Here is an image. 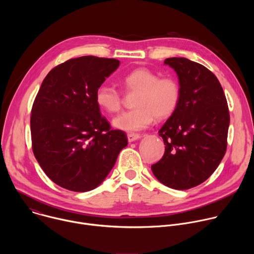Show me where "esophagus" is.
I'll use <instances>...</instances> for the list:
<instances>
[{"label": "esophagus", "instance_id": "obj_1", "mask_svg": "<svg viewBox=\"0 0 254 254\" xmlns=\"http://www.w3.org/2000/svg\"><path fill=\"white\" fill-rule=\"evenodd\" d=\"M139 137H140V134H138V133H133V132H129V133H127V139H128V141H129V142L134 141V140L138 139Z\"/></svg>", "mask_w": 254, "mask_h": 254}]
</instances>
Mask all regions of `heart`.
I'll use <instances>...</instances> for the list:
<instances>
[{
    "mask_svg": "<svg viewBox=\"0 0 254 254\" xmlns=\"http://www.w3.org/2000/svg\"><path fill=\"white\" fill-rule=\"evenodd\" d=\"M120 83L126 93H135L132 99L134 108L114 120V126L123 130H139L149 127L155 118L159 121L168 119L175 113L180 101L181 89L177 79L172 76L159 77L148 68L130 71ZM94 98L107 114H118L123 105L121 92L111 85H99Z\"/></svg>",
    "mask_w": 254,
    "mask_h": 254,
    "instance_id": "1",
    "label": "heart"
}]
</instances>
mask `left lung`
<instances>
[{"instance_id": "8db88e82", "label": "left lung", "mask_w": 254, "mask_h": 254, "mask_svg": "<svg viewBox=\"0 0 254 254\" xmlns=\"http://www.w3.org/2000/svg\"><path fill=\"white\" fill-rule=\"evenodd\" d=\"M164 63L176 71L181 96L159 130L165 154L152 171L169 188L187 190L206 181L226 153L228 105L219 80L205 66L182 57Z\"/></svg>"}]
</instances>
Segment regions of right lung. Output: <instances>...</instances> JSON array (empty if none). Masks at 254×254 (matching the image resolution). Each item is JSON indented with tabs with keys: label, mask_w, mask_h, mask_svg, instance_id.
Wrapping results in <instances>:
<instances>
[{
	"label": "right lung",
	"mask_w": 254,
	"mask_h": 254,
	"mask_svg": "<svg viewBox=\"0 0 254 254\" xmlns=\"http://www.w3.org/2000/svg\"><path fill=\"white\" fill-rule=\"evenodd\" d=\"M119 65L114 58L69 59L49 72L36 95L30 121L33 153L64 189L87 192L99 186L127 147L126 132L111 127L94 98Z\"/></svg>",
	"instance_id": "add662e5"
}]
</instances>
